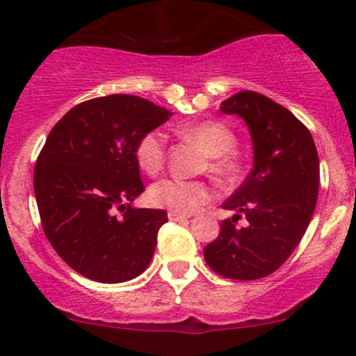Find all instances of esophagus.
<instances>
[{"mask_svg":"<svg viewBox=\"0 0 356 356\" xmlns=\"http://www.w3.org/2000/svg\"><path fill=\"white\" fill-rule=\"evenodd\" d=\"M189 216L184 215V213H177V211H168V220L170 222H182V220H188Z\"/></svg>","mask_w":356,"mask_h":356,"instance_id":"34e87169","label":"esophagus"}]
</instances>
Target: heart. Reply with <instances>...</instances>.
Here are the masks:
<instances>
[{
  "label": "heart",
  "mask_w": 356,
  "mask_h": 356,
  "mask_svg": "<svg viewBox=\"0 0 356 356\" xmlns=\"http://www.w3.org/2000/svg\"><path fill=\"white\" fill-rule=\"evenodd\" d=\"M181 134L188 140L200 145L201 149L209 156L208 170L223 179L237 177L241 163L232 153L235 148V133L220 121H201L179 128ZM167 138L160 129L145 133L138 140L134 148L138 165L148 175H156L165 165ZM215 191L208 182L184 181V179H162L155 182L148 191L149 203L177 213L196 211L208 201L213 200Z\"/></svg>",
  "instance_id": "heart-1"
}]
</instances>
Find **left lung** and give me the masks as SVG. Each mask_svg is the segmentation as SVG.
<instances>
[{
	"label": "left lung",
	"mask_w": 356,
	"mask_h": 356,
	"mask_svg": "<svg viewBox=\"0 0 356 356\" xmlns=\"http://www.w3.org/2000/svg\"><path fill=\"white\" fill-rule=\"evenodd\" d=\"M220 109L249 126L254 168L222 204L235 215L204 247V259L223 278L249 282L275 273L304 237L319 193V156L304 122L261 93L238 92ZM241 216L245 227H236Z\"/></svg>",
	"instance_id": "obj_1"
}]
</instances>
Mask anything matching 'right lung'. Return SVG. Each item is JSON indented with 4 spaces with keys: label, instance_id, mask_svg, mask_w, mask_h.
<instances>
[{
    "label": "right lung",
    "instance_id": "add662e5",
    "mask_svg": "<svg viewBox=\"0 0 356 356\" xmlns=\"http://www.w3.org/2000/svg\"><path fill=\"white\" fill-rule=\"evenodd\" d=\"M170 111L134 95L85 100L51 129L33 168L44 234L85 278L121 283L147 269L163 209L133 208L145 191L134 156L138 140Z\"/></svg>",
    "mask_w": 356,
    "mask_h": 356
}]
</instances>
